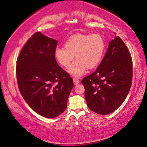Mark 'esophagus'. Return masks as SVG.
Here are the masks:
<instances>
[{
	"mask_svg": "<svg viewBox=\"0 0 147 147\" xmlns=\"http://www.w3.org/2000/svg\"><path fill=\"white\" fill-rule=\"evenodd\" d=\"M73 82L74 85H78L80 83V80L77 78H73Z\"/></svg>",
	"mask_w": 147,
	"mask_h": 147,
	"instance_id": "esophagus-1",
	"label": "esophagus"
}]
</instances>
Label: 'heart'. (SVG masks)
<instances>
[{
  "label": "heart",
  "mask_w": 147,
  "mask_h": 147,
  "mask_svg": "<svg viewBox=\"0 0 147 147\" xmlns=\"http://www.w3.org/2000/svg\"><path fill=\"white\" fill-rule=\"evenodd\" d=\"M105 49L106 42L101 34H77L65 42L64 48H56L55 55L58 62L67 69L75 55L77 60L69 68V73L78 77L83 75L87 68L94 69L100 64Z\"/></svg>",
  "instance_id": "obj_1"
}]
</instances>
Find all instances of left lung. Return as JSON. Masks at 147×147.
<instances>
[{"label":"left lung","instance_id":"left-lung-1","mask_svg":"<svg viewBox=\"0 0 147 147\" xmlns=\"http://www.w3.org/2000/svg\"><path fill=\"white\" fill-rule=\"evenodd\" d=\"M132 72L130 53L117 36L109 42L107 51L96 70L81 82L90 110L101 115L116 110L129 94Z\"/></svg>","mask_w":147,"mask_h":147}]
</instances>
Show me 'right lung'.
Returning <instances> with one entry per match:
<instances>
[{
	"label": "right lung",
	"mask_w": 147,
	"mask_h": 147,
	"mask_svg": "<svg viewBox=\"0 0 147 147\" xmlns=\"http://www.w3.org/2000/svg\"><path fill=\"white\" fill-rule=\"evenodd\" d=\"M57 43L36 32L21 50L16 65L18 89L24 99L34 112L47 118L65 111L74 86L70 75L56 61Z\"/></svg>",
	"instance_id": "right-lung-1"
}]
</instances>
